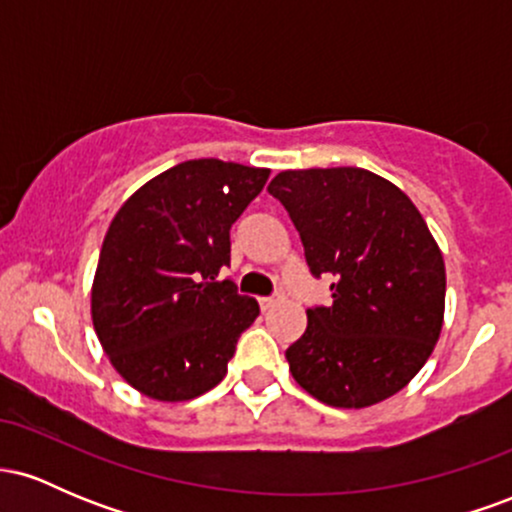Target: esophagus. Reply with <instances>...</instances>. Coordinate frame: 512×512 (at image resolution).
I'll use <instances>...</instances> for the list:
<instances>
[{
  "instance_id": "1",
  "label": "esophagus",
  "mask_w": 512,
  "mask_h": 512,
  "mask_svg": "<svg viewBox=\"0 0 512 512\" xmlns=\"http://www.w3.org/2000/svg\"><path fill=\"white\" fill-rule=\"evenodd\" d=\"M279 301H281V296H264V298H260V308L262 310H272Z\"/></svg>"
}]
</instances>
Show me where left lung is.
<instances>
[{"label": "left lung", "instance_id": "left-lung-1", "mask_svg": "<svg viewBox=\"0 0 512 512\" xmlns=\"http://www.w3.org/2000/svg\"><path fill=\"white\" fill-rule=\"evenodd\" d=\"M267 190L289 211L310 274L334 279L332 305L310 308L286 349L296 383L339 409L392 397L443 327L445 264L424 216L363 168L284 170Z\"/></svg>", "mask_w": 512, "mask_h": 512}]
</instances>
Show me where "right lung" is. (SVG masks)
Wrapping results in <instances>:
<instances>
[{
  "label": "right lung",
  "mask_w": 512,
  "mask_h": 512,
  "mask_svg": "<svg viewBox=\"0 0 512 512\" xmlns=\"http://www.w3.org/2000/svg\"><path fill=\"white\" fill-rule=\"evenodd\" d=\"M267 168L197 158L168 168L122 204L105 233L91 315L117 373L161 402L216 387L238 337L260 315L231 279V226Z\"/></svg>",
  "instance_id": "add662e5"
}]
</instances>
